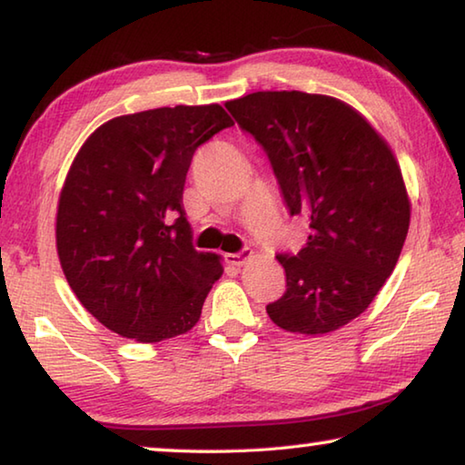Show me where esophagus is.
<instances>
[{
    "label": "esophagus",
    "instance_id": "obj_1",
    "mask_svg": "<svg viewBox=\"0 0 465 465\" xmlns=\"http://www.w3.org/2000/svg\"><path fill=\"white\" fill-rule=\"evenodd\" d=\"M249 257H251V251L249 249H242L241 253H228L226 255V262L231 263V265H237V268H241V265L245 263Z\"/></svg>",
    "mask_w": 465,
    "mask_h": 465
}]
</instances>
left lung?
I'll use <instances>...</instances> for the list:
<instances>
[{
	"instance_id": "obj_1",
	"label": "left lung",
	"mask_w": 465,
	"mask_h": 465,
	"mask_svg": "<svg viewBox=\"0 0 465 465\" xmlns=\"http://www.w3.org/2000/svg\"><path fill=\"white\" fill-rule=\"evenodd\" d=\"M226 109L268 152L291 214L309 218L296 255H278L282 299L273 323L323 336L369 309L400 260L410 226L398 158L367 117L340 98L262 90Z\"/></svg>"
}]
</instances>
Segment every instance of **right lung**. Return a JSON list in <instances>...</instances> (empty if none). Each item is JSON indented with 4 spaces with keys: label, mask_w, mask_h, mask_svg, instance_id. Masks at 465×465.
Wrapping results in <instances>:
<instances>
[{
    "label": "right lung",
    "mask_w": 465,
    "mask_h": 465,
    "mask_svg": "<svg viewBox=\"0 0 465 465\" xmlns=\"http://www.w3.org/2000/svg\"><path fill=\"white\" fill-rule=\"evenodd\" d=\"M231 125L216 103L177 104L109 119L82 143L55 242L67 284L106 330L156 344L200 322L224 268L193 249L183 185L197 146Z\"/></svg>",
    "instance_id": "add662e5"
}]
</instances>
